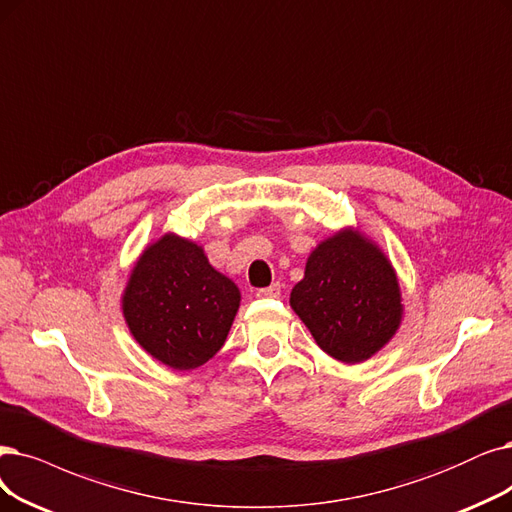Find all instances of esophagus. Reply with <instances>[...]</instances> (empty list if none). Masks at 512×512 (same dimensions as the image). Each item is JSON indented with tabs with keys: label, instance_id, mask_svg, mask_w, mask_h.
<instances>
[{
	"label": "esophagus",
	"instance_id": "obj_1",
	"mask_svg": "<svg viewBox=\"0 0 512 512\" xmlns=\"http://www.w3.org/2000/svg\"><path fill=\"white\" fill-rule=\"evenodd\" d=\"M258 298H279L281 296V283H273L269 288H260L256 290Z\"/></svg>",
	"mask_w": 512,
	"mask_h": 512
}]
</instances>
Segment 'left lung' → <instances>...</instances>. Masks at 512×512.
Listing matches in <instances>:
<instances>
[{"label":"left lung","instance_id":"8db88e82","mask_svg":"<svg viewBox=\"0 0 512 512\" xmlns=\"http://www.w3.org/2000/svg\"><path fill=\"white\" fill-rule=\"evenodd\" d=\"M290 304L321 349L344 363L372 357L401 319L393 267L351 231L323 241L311 254Z\"/></svg>","mask_w":512,"mask_h":512}]
</instances>
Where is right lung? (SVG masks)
<instances>
[{"label":"right lung","mask_w":512,"mask_h":512,"mask_svg":"<svg viewBox=\"0 0 512 512\" xmlns=\"http://www.w3.org/2000/svg\"><path fill=\"white\" fill-rule=\"evenodd\" d=\"M237 285L212 269L199 245L166 235L140 256L124 315L142 349L174 370H193L227 340Z\"/></svg>","instance_id":"right-lung-1"}]
</instances>
